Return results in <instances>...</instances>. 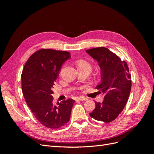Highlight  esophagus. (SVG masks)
<instances>
[{"label":"esophagus","mask_w":154,"mask_h":154,"mask_svg":"<svg viewBox=\"0 0 154 154\" xmlns=\"http://www.w3.org/2000/svg\"><path fill=\"white\" fill-rule=\"evenodd\" d=\"M87 100V99L86 98V97H83V96H80V97H78V100H79V101H85Z\"/></svg>","instance_id":"34e87169"}]
</instances>
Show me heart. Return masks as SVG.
Masks as SVG:
<instances>
[{"label": "heart", "mask_w": 154, "mask_h": 154, "mask_svg": "<svg viewBox=\"0 0 154 154\" xmlns=\"http://www.w3.org/2000/svg\"><path fill=\"white\" fill-rule=\"evenodd\" d=\"M77 67L78 69H84L91 71L92 66L91 64L85 60H79L77 61Z\"/></svg>", "instance_id": "b5f03b06"}]
</instances>
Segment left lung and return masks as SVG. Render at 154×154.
<instances>
[{"mask_svg":"<svg viewBox=\"0 0 154 154\" xmlns=\"http://www.w3.org/2000/svg\"><path fill=\"white\" fill-rule=\"evenodd\" d=\"M86 52L98 62L101 82L96 88L104 95L102 103L95 101V109L89 115L95 120L110 123L122 112L128 100L132 82L128 65L104 47L88 49Z\"/></svg>","mask_w":154,"mask_h":154,"instance_id":"8db88e82","label":"left lung"}]
</instances>
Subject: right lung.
I'll return each instance as SVG.
<instances>
[{
  "label": "right lung",
  "mask_w": 154,
  "mask_h": 154,
  "mask_svg": "<svg viewBox=\"0 0 154 154\" xmlns=\"http://www.w3.org/2000/svg\"><path fill=\"white\" fill-rule=\"evenodd\" d=\"M70 57L67 51L42 49L31 56L23 69L22 89L26 103L37 120L49 128L68 123L75 101L68 99L55 105L51 96L60 69Z\"/></svg>",
  "instance_id": "add662e5"
}]
</instances>
